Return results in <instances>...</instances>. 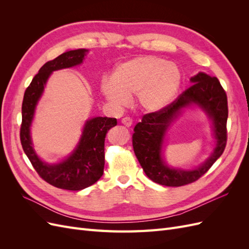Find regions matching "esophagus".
Returning a JSON list of instances; mask_svg holds the SVG:
<instances>
[{"label": "esophagus", "mask_w": 249, "mask_h": 249, "mask_svg": "<svg viewBox=\"0 0 249 249\" xmlns=\"http://www.w3.org/2000/svg\"><path fill=\"white\" fill-rule=\"evenodd\" d=\"M122 123L125 125V126H131L133 124V122H132V118L130 117H124L122 119Z\"/></svg>", "instance_id": "esophagus-1"}]
</instances>
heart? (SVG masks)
<instances>
[{
    "label": "heart",
    "instance_id": "heart-1",
    "mask_svg": "<svg viewBox=\"0 0 249 249\" xmlns=\"http://www.w3.org/2000/svg\"><path fill=\"white\" fill-rule=\"evenodd\" d=\"M182 84V72L177 64L157 56H141L120 63L111 79L102 81L104 96L116 107L136 95L138 106L148 112L167 107Z\"/></svg>",
    "mask_w": 249,
    "mask_h": 249
}]
</instances>
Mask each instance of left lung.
I'll use <instances>...</instances> for the list:
<instances>
[{
  "label": "left lung",
  "mask_w": 249,
  "mask_h": 249,
  "mask_svg": "<svg viewBox=\"0 0 249 249\" xmlns=\"http://www.w3.org/2000/svg\"><path fill=\"white\" fill-rule=\"evenodd\" d=\"M192 86L164 109L145 114L134 127L133 147L135 155L153 182L168 187H179L197 180L211 168L227 145L228 97L216 77L198 72L190 79ZM197 106L213 122L216 140L213 153L199 167L185 171L168 166L162 159V144L170 124L184 108Z\"/></svg>",
  "instance_id": "left-lung-1"
}]
</instances>
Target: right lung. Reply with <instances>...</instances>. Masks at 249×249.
I'll return each instance as SVG.
<instances>
[{
  "mask_svg": "<svg viewBox=\"0 0 249 249\" xmlns=\"http://www.w3.org/2000/svg\"><path fill=\"white\" fill-rule=\"evenodd\" d=\"M88 53L86 49L65 52L47 62L26 89L21 106L20 142L22 149L41 178L64 190L79 191L101 178L105 166V138L116 118L94 117L84 124L81 138L71 154L59 163L49 164L37 156L31 138V124L35 109L53 71L80 65Z\"/></svg>",
  "mask_w": 249,
  "mask_h": 249,
  "instance_id": "1",
  "label": "right lung"
}]
</instances>
